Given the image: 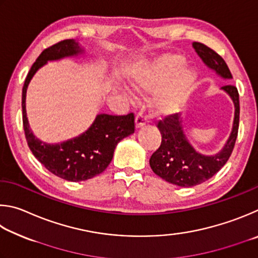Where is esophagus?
I'll return each instance as SVG.
<instances>
[{"label":"esophagus","instance_id":"esophagus-1","mask_svg":"<svg viewBox=\"0 0 258 258\" xmlns=\"http://www.w3.org/2000/svg\"><path fill=\"white\" fill-rule=\"evenodd\" d=\"M136 126L137 128H142V126H144L146 124V122H147V117L143 114V113H137L136 114Z\"/></svg>","mask_w":258,"mask_h":258}]
</instances>
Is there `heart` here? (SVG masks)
I'll list each match as a JSON object with an SVG mask.
<instances>
[{
  "label": "heart",
  "mask_w": 258,
  "mask_h": 258,
  "mask_svg": "<svg viewBox=\"0 0 258 258\" xmlns=\"http://www.w3.org/2000/svg\"><path fill=\"white\" fill-rule=\"evenodd\" d=\"M183 66L181 56H166L139 70L134 76V86L141 92L152 93L172 77ZM196 76L190 70H184L166 82L156 95L154 105L160 112H173L181 106L190 92Z\"/></svg>",
  "instance_id": "obj_1"
}]
</instances>
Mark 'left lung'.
Here are the masks:
<instances>
[{"label": "left lung", "mask_w": 258, "mask_h": 258, "mask_svg": "<svg viewBox=\"0 0 258 258\" xmlns=\"http://www.w3.org/2000/svg\"><path fill=\"white\" fill-rule=\"evenodd\" d=\"M192 46L211 69L215 70L223 78H232L227 63L214 49L200 42H194ZM222 89L230 95L236 107L232 133L223 150L214 156L201 155L194 150L184 136L181 117L178 113L165 115L163 119L157 121L162 141L160 147L150 159L153 172L170 183L180 187H192L211 179L227 163L237 141L240 106L236 86L225 85Z\"/></svg>", "instance_id": "obj_1"}]
</instances>
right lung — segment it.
Listing matches in <instances>:
<instances>
[{
  "mask_svg": "<svg viewBox=\"0 0 258 258\" xmlns=\"http://www.w3.org/2000/svg\"><path fill=\"white\" fill-rule=\"evenodd\" d=\"M81 52L74 39H64L52 45L40 53L31 66L22 87V124L26 141L31 153L56 177L68 181H84L102 173L112 161L116 144L135 132V114H99L92 126L80 136L70 141L46 144L38 141L30 132L26 116V90L31 77L48 60L76 55Z\"/></svg>",
  "mask_w": 258,
  "mask_h": 258,
  "instance_id": "obj_1",
  "label": "right lung"
}]
</instances>
